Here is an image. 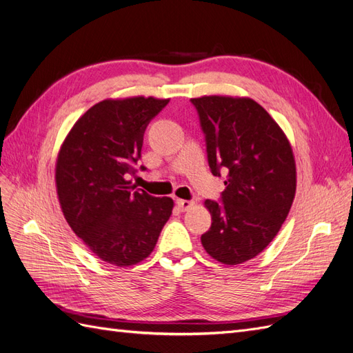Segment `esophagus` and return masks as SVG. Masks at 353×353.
Returning a JSON list of instances; mask_svg holds the SVG:
<instances>
[{
	"instance_id": "esophagus-1",
	"label": "esophagus",
	"mask_w": 353,
	"mask_h": 353,
	"mask_svg": "<svg viewBox=\"0 0 353 353\" xmlns=\"http://www.w3.org/2000/svg\"><path fill=\"white\" fill-rule=\"evenodd\" d=\"M176 205L181 210H188L194 206V201L193 200H183V199H178L176 200Z\"/></svg>"
}]
</instances>
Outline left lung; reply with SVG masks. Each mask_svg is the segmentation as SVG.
<instances>
[{
  "instance_id": "left-lung-1",
  "label": "left lung",
  "mask_w": 353,
  "mask_h": 353,
  "mask_svg": "<svg viewBox=\"0 0 353 353\" xmlns=\"http://www.w3.org/2000/svg\"><path fill=\"white\" fill-rule=\"evenodd\" d=\"M191 103L212 174L227 172L221 203L205 201L212 225L201 244L213 259L239 265L274 240L290 212L296 193L292 147L279 123L252 99L209 95Z\"/></svg>"
}]
</instances>
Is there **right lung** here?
I'll use <instances>...</instances> for the list:
<instances>
[{
    "mask_svg": "<svg viewBox=\"0 0 353 353\" xmlns=\"http://www.w3.org/2000/svg\"><path fill=\"white\" fill-rule=\"evenodd\" d=\"M168 103L153 97L103 100L79 117L59 152L56 185L63 215L108 263L144 261L172 213V199L131 185L145 128Z\"/></svg>",
    "mask_w": 353,
    "mask_h": 353,
    "instance_id": "obj_1",
    "label": "right lung"
}]
</instances>
